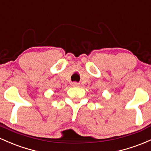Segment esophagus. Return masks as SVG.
Masks as SVG:
<instances>
[{"label": "esophagus", "instance_id": "obj_1", "mask_svg": "<svg viewBox=\"0 0 151 151\" xmlns=\"http://www.w3.org/2000/svg\"><path fill=\"white\" fill-rule=\"evenodd\" d=\"M72 85L73 86V87H77V86L79 85V84L77 83V82H72Z\"/></svg>", "mask_w": 151, "mask_h": 151}]
</instances>
